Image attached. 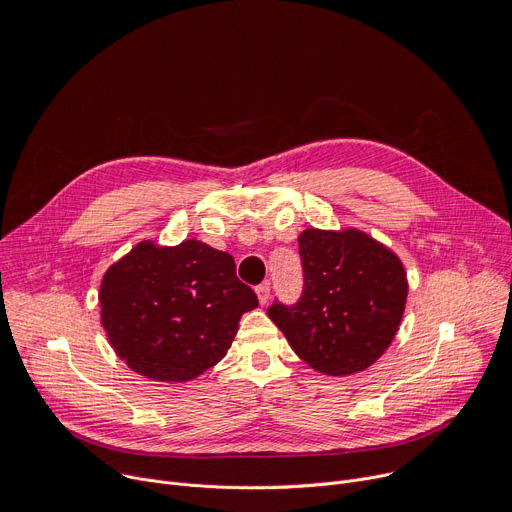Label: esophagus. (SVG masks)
I'll use <instances>...</instances> for the list:
<instances>
[{"label": "esophagus", "instance_id": "34e87169", "mask_svg": "<svg viewBox=\"0 0 512 512\" xmlns=\"http://www.w3.org/2000/svg\"><path fill=\"white\" fill-rule=\"evenodd\" d=\"M255 290H257L259 302H261V304H267V302H269V296H271V288H269V284H259Z\"/></svg>", "mask_w": 512, "mask_h": 512}]
</instances>
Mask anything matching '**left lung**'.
Listing matches in <instances>:
<instances>
[{
    "label": "left lung",
    "instance_id": "obj_1",
    "mask_svg": "<svg viewBox=\"0 0 512 512\" xmlns=\"http://www.w3.org/2000/svg\"><path fill=\"white\" fill-rule=\"evenodd\" d=\"M302 294L273 300L267 316L310 367L349 376L374 363L392 343L406 304L400 259L359 230H304Z\"/></svg>",
    "mask_w": 512,
    "mask_h": 512
}]
</instances>
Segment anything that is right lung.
Listing matches in <instances>:
<instances>
[{"label": "right lung", "mask_w": 512, "mask_h": 512, "mask_svg": "<svg viewBox=\"0 0 512 512\" xmlns=\"http://www.w3.org/2000/svg\"><path fill=\"white\" fill-rule=\"evenodd\" d=\"M257 304L235 259L194 239L136 245L106 271L100 288L112 347L136 374L159 382H188L216 365L241 316Z\"/></svg>", "instance_id": "obj_1"}]
</instances>
